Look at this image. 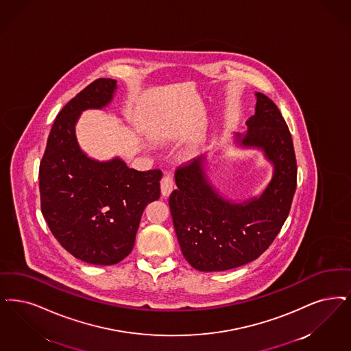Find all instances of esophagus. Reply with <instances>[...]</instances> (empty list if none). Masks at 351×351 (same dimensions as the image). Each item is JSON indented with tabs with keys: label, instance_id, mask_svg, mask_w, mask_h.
Returning a JSON list of instances; mask_svg holds the SVG:
<instances>
[{
	"label": "esophagus",
	"instance_id": "esophagus-1",
	"mask_svg": "<svg viewBox=\"0 0 351 351\" xmlns=\"http://www.w3.org/2000/svg\"><path fill=\"white\" fill-rule=\"evenodd\" d=\"M160 191H162V196L169 197L171 192L173 191V179L171 176V173H166L160 182Z\"/></svg>",
	"mask_w": 351,
	"mask_h": 351
}]
</instances>
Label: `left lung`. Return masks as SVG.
<instances>
[{"instance_id": "8db88e82", "label": "left lung", "mask_w": 351, "mask_h": 351, "mask_svg": "<svg viewBox=\"0 0 351 351\" xmlns=\"http://www.w3.org/2000/svg\"><path fill=\"white\" fill-rule=\"evenodd\" d=\"M254 114L235 143L261 150L273 165L264 192L241 202L219 195L206 173V155L175 172L169 209L182 256L199 271L245 265L267 251L285 223L296 189L294 145L278 107L256 93Z\"/></svg>"}]
</instances>
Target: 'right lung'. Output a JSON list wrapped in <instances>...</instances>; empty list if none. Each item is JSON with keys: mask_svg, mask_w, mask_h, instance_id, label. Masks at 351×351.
I'll return each mask as SVG.
<instances>
[{"mask_svg": "<svg viewBox=\"0 0 351 351\" xmlns=\"http://www.w3.org/2000/svg\"><path fill=\"white\" fill-rule=\"evenodd\" d=\"M117 82L99 78L57 114L39 169L42 213L57 241L93 265H113L132 252L141 217L160 196V169H129L119 156L84 154L75 124L86 110L112 101Z\"/></svg>", "mask_w": 351, "mask_h": 351, "instance_id": "1", "label": "right lung"}]
</instances>
